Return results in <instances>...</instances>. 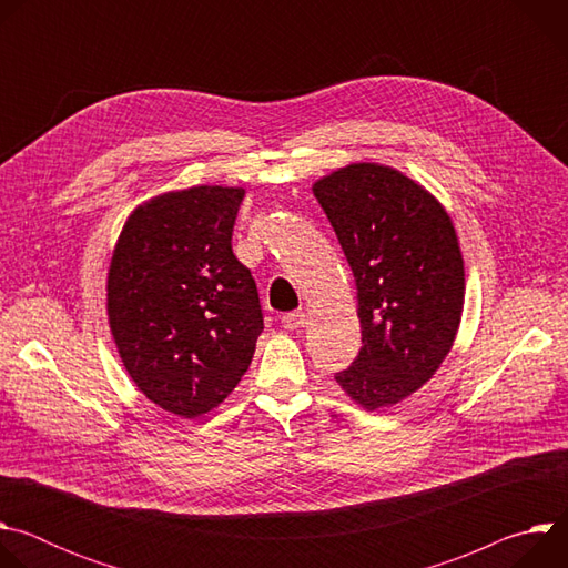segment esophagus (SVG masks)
I'll return each instance as SVG.
<instances>
[{"instance_id":"34e87169","label":"esophagus","mask_w":568,"mask_h":568,"mask_svg":"<svg viewBox=\"0 0 568 568\" xmlns=\"http://www.w3.org/2000/svg\"><path fill=\"white\" fill-rule=\"evenodd\" d=\"M281 323H283V328H287V331L303 328V326H305V312H301V310H296V312H287V314H283Z\"/></svg>"}]
</instances>
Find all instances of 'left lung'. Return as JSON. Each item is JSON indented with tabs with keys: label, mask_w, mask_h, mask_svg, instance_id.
<instances>
[{
	"label": "left lung",
	"mask_w": 568,
	"mask_h": 568,
	"mask_svg": "<svg viewBox=\"0 0 568 568\" xmlns=\"http://www.w3.org/2000/svg\"><path fill=\"white\" fill-rule=\"evenodd\" d=\"M357 287L362 351L335 375L366 412L407 399L454 346L465 270L445 206L404 173L359 161L312 184Z\"/></svg>",
	"instance_id": "1"
}]
</instances>
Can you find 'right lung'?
Listing matches in <instances>:
<instances>
[{
	"label": "right lung",
	"instance_id": "1",
	"mask_svg": "<svg viewBox=\"0 0 568 568\" xmlns=\"http://www.w3.org/2000/svg\"><path fill=\"white\" fill-rule=\"evenodd\" d=\"M245 189L193 186L139 204L108 270V318L136 388L197 418L237 386L263 333L256 281L231 250Z\"/></svg>",
	"mask_w": 568,
	"mask_h": 568
}]
</instances>
